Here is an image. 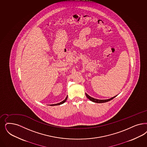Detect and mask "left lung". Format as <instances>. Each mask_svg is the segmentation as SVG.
<instances>
[{"label": "left lung", "mask_w": 147, "mask_h": 147, "mask_svg": "<svg viewBox=\"0 0 147 147\" xmlns=\"http://www.w3.org/2000/svg\"><path fill=\"white\" fill-rule=\"evenodd\" d=\"M86 96L87 97V98H88V99H89L91 101H93V102H96V103H102V102H107V101H110V100H111L112 99H113L114 98H115V97L117 96H113V97H112L111 98L108 99H103V100H100V99H96V98H92L91 96H88L87 93H86Z\"/></svg>", "instance_id": "8db88e82"}]
</instances>
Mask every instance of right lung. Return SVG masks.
Returning <instances> with one entry per match:
<instances>
[{
	"label": "right lung",
	"mask_w": 147,
	"mask_h": 147,
	"mask_svg": "<svg viewBox=\"0 0 147 147\" xmlns=\"http://www.w3.org/2000/svg\"><path fill=\"white\" fill-rule=\"evenodd\" d=\"M67 98H68V96H66V98H65V99L64 100H63V101H61V102H59V103L55 104H51V105H51V106H55V105H61V104H63L65 102H66V100H67Z\"/></svg>",
	"instance_id": "obj_1"
}]
</instances>
